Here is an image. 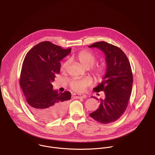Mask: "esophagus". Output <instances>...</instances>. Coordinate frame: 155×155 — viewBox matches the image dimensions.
Instances as JSON below:
<instances>
[{
  "label": "esophagus",
  "mask_w": 155,
  "mask_h": 155,
  "mask_svg": "<svg viewBox=\"0 0 155 155\" xmlns=\"http://www.w3.org/2000/svg\"><path fill=\"white\" fill-rule=\"evenodd\" d=\"M74 97L76 98H86V95L84 94H74Z\"/></svg>",
  "instance_id": "obj_1"
}]
</instances>
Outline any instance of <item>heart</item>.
<instances>
[{"label": "heart", "instance_id": "obj_1", "mask_svg": "<svg viewBox=\"0 0 155 155\" xmlns=\"http://www.w3.org/2000/svg\"><path fill=\"white\" fill-rule=\"evenodd\" d=\"M76 58L78 60L79 63L86 69H91L94 65L96 61V57L90 51H81L75 56ZM69 61H66L62 64L61 66V71H63L66 70L69 64ZM106 72V67L104 64L99 65L92 70V73L98 79H102ZM92 84V81L87 78H74L70 83L69 86L71 89L78 92H82L85 89Z\"/></svg>", "mask_w": 155, "mask_h": 155}]
</instances>
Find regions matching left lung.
Returning a JSON list of instances; mask_svg holds the SVG:
<instances>
[{
    "instance_id": "obj_1",
    "label": "left lung",
    "mask_w": 155,
    "mask_h": 155,
    "mask_svg": "<svg viewBox=\"0 0 155 155\" xmlns=\"http://www.w3.org/2000/svg\"><path fill=\"white\" fill-rule=\"evenodd\" d=\"M88 47H95L103 51L107 64L102 82L93 89L95 92H104L105 98L99 100L98 109L89 115L100 123H110L120 118L127 108L133 81L131 66L125 53L113 44L101 41Z\"/></svg>"
}]
</instances>
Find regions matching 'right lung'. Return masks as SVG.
<instances>
[{"label":"right lung","mask_w":155,"mask_h":155,"mask_svg":"<svg viewBox=\"0 0 155 155\" xmlns=\"http://www.w3.org/2000/svg\"><path fill=\"white\" fill-rule=\"evenodd\" d=\"M71 52L49 41L40 42L32 47L24 58L19 84L35 117L44 121L56 120L66 110L71 98L69 91L63 93L53 90L51 82L59 74L60 61Z\"/></svg>","instance_id":"obj_1"}]
</instances>
